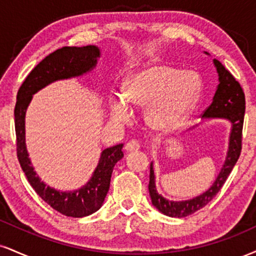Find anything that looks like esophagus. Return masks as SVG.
<instances>
[{"label": "esophagus", "mask_w": 256, "mask_h": 256, "mask_svg": "<svg viewBox=\"0 0 256 256\" xmlns=\"http://www.w3.org/2000/svg\"><path fill=\"white\" fill-rule=\"evenodd\" d=\"M140 144L138 143L137 140H130V142H128V143H126V146H125V150L126 152H137L138 149H140Z\"/></svg>", "instance_id": "34e87169"}]
</instances>
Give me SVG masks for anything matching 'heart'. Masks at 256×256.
<instances>
[{
    "instance_id": "b5f03b06",
    "label": "heart",
    "mask_w": 256,
    "mask_h": 256,
    "mask_svg": "<svg viewBox=\"0 0 256 256\" xmlns=\"http://www.w3.org/2000/svg\"><path fill=\"white\" fill-rule=\"evenodd\" d=\"M202 93V81L193 72H181L167 64H154L131 75L124 84V98L112 100L116 119L128 120V104L134 107L150 104L148 122L160 131L182 125L194 110Z\"/></svg>"
}]
</instances>
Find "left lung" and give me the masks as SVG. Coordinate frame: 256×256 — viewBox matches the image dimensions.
<instances>
[{"label":"left lung","mask_w":256,"mask_h":256,"mask_svg":"<svg viewBox=\"0 0 256 256\" xmlns=\"http://www.w3.org/2000/svg\"><path fill=\"white\" fill-rule=\"evenodd\" d=\"M214 63L217 68L218 76H220V84H218L216 94L214 96V101L202 113V118H224L232 122V134H230L226 160L216 181L210 188L199 196H196L190 200H184V202H173V200H168L158 194L156 190L155 175H154L152 163L149 175V193L152 196V205L158 211L169 217L182 218L190 216L208 205L223 187L224 182L232 173V168L235 167L237 160L241 155L243 120H244L246 110L244 93H243V89L238 81H236L232 72L226 69V66L220 60H214Z\"/></svg>","instance_id":"1"}]
</instances>
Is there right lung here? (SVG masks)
Wrapping results in <instances>:
<instances>
[{
  "label": "right lung",
  "instance_id": "add662e5",
  "mask_svg": "<svg viewBox=\"0 0 256 256\" xmlns=\"http://www.w3.org/2000/svg\"><path fill=\"white\" fill-rule=\"evenodd\" d=\"M100 51L96 46H64L46 56L28 74L19 88L14 108L15 134H16V155L27 180L54 210L66 217H84L98 211L102 205L110 190V176L116 163L124 158L122 144L104 149L93 176L82 188L74 192H60L40 181L36 174L24 143V114L32 100V95L48 83L57 80L80 76L89 72L96 64Z\"/></svg>",
  "mask_w": 256,
  "mask_h": 256
}]
</instances>
